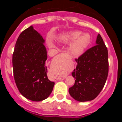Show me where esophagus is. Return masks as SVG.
I'll return each mask as SVG.
<instances>
[{"instance_id": "esophagus-1", "label": "esophagus", "mask_w": 122, "mask_h": 122, "mask_svg": "<svg viewBox=\"0 0 122 122\" xmlns=\"http://www.w3.org/2000/svg\"><path fill=\"white\" fill-rule=\"evenodd\" d=\"M65 79V77H63V78H58L57 80L58 81H62V80H63V79Z\"/></svg>"}]
</instances>
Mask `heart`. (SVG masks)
<instances>
[{"mask_svg":"<svg viewBox=\"0 0 122 122\" xmlns=\"http://www.w3.org/2000/svg\"><path fill=\"white\" fill-rule=\"evenodd\" d=\"M81 31H71L64 33L58 37L60 41L70 43V51L74 56H79L84 52L91 42V36L89 33L82 34ZM52 46V44H50Z\"/></svg>","mask_w":122,"mask_h":122,"instance_id":"obj_1","label":"heart"}]
</instances>
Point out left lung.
<instances>
[{
  "label": "left lung",
  "instance_id": "8db88e82",
  "mask_svg": "<svg viewBox=\"0 0 122 122\" xmlns=\"http://www.w3.org/2000/svg\"><path fill=\"white\" fill-rule=\"evenodd\" d=\"M76 68L71 74L76 80L69 89V93L80 102L93 100L103 89L109 70L107 49L100 34L95 46L76 59Z\"/></svg>",
  "mask_w": 122,
  "mask_h": 122
}]
</instances>
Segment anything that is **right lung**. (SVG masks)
<instances>
[{"mask_svg":"<svg viewBox=\"0 0 122 122\" xmlns=\"http://www.w3.org/2000/svg\"><path fill=\"white\" fill-rule=\"evenodd\" d=\"M45 40L31 25L19 35L13 54L14 78L19 92L33 101L45 100L54 82L48 79Z\"/></svg>","mask_w":122,"mask_h":122,"instance_id":"add662e5","label":"right lung"}]
</instances>
